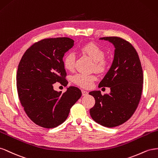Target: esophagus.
<instances>
[{
    "label": "esophagus",
    "instance_id": "1",
    "mask_svg": "<svg viewBox=\"0 0 158 158\" xmlns=\"http://www.w3.org/2000/svg\"><path fill=\"white\" fill-rule=\"evenodd\" d=\"M81 91H82L83 96H86V95H87L88 92H87V91H85V90H81Z\"/></svg>",
    "mask_w": 158,
    "mask_h": 158
}]
</instances>
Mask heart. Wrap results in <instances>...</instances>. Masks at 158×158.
Returning a JSON list of instances; mask_svg holds the SVG:
<instances>
[{
  "mask_svg": "<svg viewBox=\"0 0 158 158\" xmlns=\"http://www.w3.org/2000/svg\"><path fill=\"white\" fill-rule=\"evenodd\" d=\"M80 51L86 54L92 60H93V68L98 72H102L105 70L107 66V62L105 59V51L94 43H88L85 44L80 48ZM75 62V55L73 52L67 53L64 57L63 64L65 68L69 71L74 69ZM97 79V76L93 74L77 73L73 76L72 81L77 85L80 87L89 88Z\"/></svg>",
  "mask_w": 158,
  "mask_h": 158,
  "instance_id": "heart-1",
  "label": "heart"
}]
</instances>
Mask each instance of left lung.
Segmentation results:
<instances>
[{"mask_svg":"<svg viewBox=\"0 0 158 158\" xmlns=\"http://www.w3.org/2000/svg\"><path fill=\"white\" fill-rule=\"evenodd\" d=\"M100 40H108L115 48L113 62L98 85L100 88L110 87V93H89L95 99L90 114L96 123L112 128L127 122L136 110L142 96L143 71L138 54L130 42L116 36Z\"/></svg>","mask_w":158,"mask_h":158,"instance_id":"8db88e82","label":"left lung"}]
</instances>
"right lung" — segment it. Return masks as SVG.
<instances>
[{"instance_id":"right-lung-1","label":"right lung","mask_w":158,"mask_h":158,"mask_svg":"<svg viewBox=\"0 0 158 158\" xmlns=\"http://www.w3.org/2000/svg\"><path fill=\"white\" fill-rule=\"evenodd\" d=\"M73 44L69 38H46L34 43L21 58L16 74L18 94L26 114L40 127L52 128L62 124L81 97L76 87L64 93L53 87L56 82L65 87L68 84L63 57Z\"/></svg>"}]
</instances>
